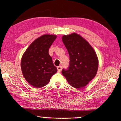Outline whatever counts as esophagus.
Masks as SVG:
<instances>
[{
  "mask_svg": "<svg viewBox=\"0 0 121 121\" xmlns=\"http://www.w3.org/2000/svg\"><path fill=\"white\" fill-rule=\"evenodd\" d=\"M62 67L61 66H59L57 67V69H58V71L59 73H60L61 70H62Z\"/></svg>",
  "mask_w": 121,
  "mask_h": 121,
  "instance_id": "1",
  "label": "esophagus"
}]
</instances>
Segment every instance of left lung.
Masks as SVG:
<instances>
[{"mask_svg":"<svg viewBox=\"0 0 121 121\" xmlns=\"http://www.w3.org/2000/svg\"><path fill=\"white\" fill-rule=\"evenodd\" d=\"M62 40L70 59L68 69H63L62 75L73 87H84L97 74L99 62L96 53L89 43L76 33L63 36Z\"/></svg>","mask_w":121,"mask_h":121,"instance_id":"obj_1","label":"left lung"}]
</instances>
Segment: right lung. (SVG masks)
Instances as JSON below:
<instances>
[{"mask_svg":"<svg viewBox=\"0 0 121 121\" xmlns=\"http://www.w3.org/2000/svg\"><path fill=\"white\" fill-rule=\"evenodd\" d=\"M56 36L44 35L30 45L22 57L21 67L26 81L36 88L48 84L51 77L57 72L48 50Z\"/></svg>","mask_w":121,"mask_h":121,"instance_id":"1","label":"right lung"}]
</instances>
